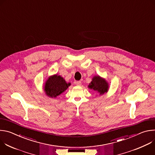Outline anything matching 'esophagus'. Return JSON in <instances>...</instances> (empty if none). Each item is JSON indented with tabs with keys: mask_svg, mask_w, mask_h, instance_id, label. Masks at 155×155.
Wrapping results in <instances>:
<instances>
[{
	"mask_svg": "<svg viewBox=\"0 0 155 155\" xmlns=\"http://www.w3.org/2000/svg\"><path fill=\"white\" fill-rule=\"evenodd\" d=\"M75 83L77 86H80L81 84V81H76Z\"/></svg>",
	"mask_w": 155,
	"mask_h": 155,
	"instance_id": "34e87169",
	"label": "esophagus"
}]
</instances>
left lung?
<instances>
[{"label": "left lung", "mask_w": 155, "mask_h": 155, "mask_svg": "<svg viewBox=\"0 0 155 155\" xmlns=\"http://www.w3.org/2000/svg\"><path fill=\"white\" fill-rule=\"evenodd\" d=\"M91 90L97 92L99 96L106 94L109 89V84L107 80L99 75H94L91 82L87 86Z\"/></svg>", "instance_id": "obj_1"}]
</instances>
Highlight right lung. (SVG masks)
Returning <instances> with one entry per match:
<instances>
[{
    "label": "right lung",
    "mask_w": 155,
    "mask_h": 155,
    "mask_svg": "<svg viewBox=\"0 0 155 155\" xmlns=\"http://www.w3.org/2000/svg\"><path fill=\"white\" fill-rule=\"evenodd\" d=\"M71 85V83H67L63 77L56 74L47 78L43 85V91L48 97L56 98L63 93Z\"/></svg>",
    "instance_id": "1"
}]
</instances>
